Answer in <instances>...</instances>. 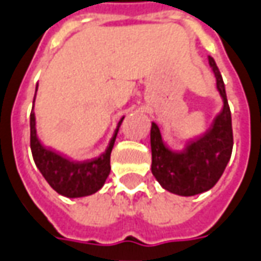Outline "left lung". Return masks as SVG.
<instances>
[{
    "mask_svg": "<svg viewBox=\"0 0 261 261\" xmlns=\"http://www.w3.org/2000/svg\"><path fill=\"white\" fill-rule=\"evenodd\" d=\"M208 63L215 74L216 90L222 98V110L210 129L187 142L181 150L174 151L167 147L159 126L151 122V173L164 190L181 197L202 194L215 186L229 163L233 147L232 116L222 75L211 56Z\"/></svg>",
    "mask_w": 261,
    "mask_h": 261,
    "instance_id": "8db88e82",
    "label": "left lung"
}]
</instances>
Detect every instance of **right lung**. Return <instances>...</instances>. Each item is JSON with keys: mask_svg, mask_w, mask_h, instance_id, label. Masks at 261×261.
<instances>
[{"mask_svg": "<svg viewBox=\"0 0 261 261\" xmlns=\"http://www.w3.org/2000/svg\"><path fill=\"white\" fill-rule=\"evenodd\" d=\"M36 91H38V87L35 90V97H36ZM33 104H35V99H33ZM123 118L125 116H122L121 121L118 122L115 132L102 154L87 162H73L62 153L42 145L36 132V116L32 108L31 150H32L33 160L39 171L45 177V180L57 194L67 198H81V197L92 195L102 188L107 177L110 175L111 151H112L116 135H118Z\"/></svg>", "mask_w": 261, "mask_h": 261, "instance_id": "1", "label": "right lung"}]
</instances>
